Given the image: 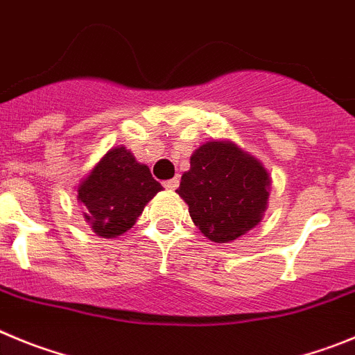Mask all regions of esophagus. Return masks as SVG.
Wrapping results in <instances>:
<instances>
[{
	"label": "esophagus",
	"mask_w": 355,
	"mask_h": 355,
	"mask_svg": "<svg viewBox=\"0 0 355 355\" xmlns=\"http://www.w3.org/2000/svg\"><path fill=\"white\" fill-rule=\"evenodd\" d=\"M162 185H164L166 189H170V191H175L178 187V178H171V180H166L162 182Z\"/></svg>",
	"instance_id": "1"
}]
</instances>
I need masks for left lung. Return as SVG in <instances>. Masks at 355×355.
<instances>
[{
  "label": "left lung",
  "instance_id": "obj_1",
  "mask_svg": "<svg viewBox=\"0 0 355 355\" xmlns=\"http://www.w3.org/2000/svg\"><path fill=\"white\" fill-rule=\"evenodd\" d=\"M269 182L263 166L233 143L209 141L193 154L177 193L205 237L232 242L260 223Z\"/></svg>",
  "mask_w": 355,
  "mask_h": 355
}]
</instances>
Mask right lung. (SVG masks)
<instances>
[{"instance_id":"add662e5","label":"right lung","mask_w":355,"mask_h":355,"mask_svg":"<svg viewBox=\"0 0 355 355\" xmlns=\"http://www.w3.org/2000/svg\"><path fill=\"white\" fill-rule=\"evenodd\" d=\"M162 185L123 146L110 150L78 189L85 217L101 237H118L138 221Z\"/></svg>"}]
</instances>
